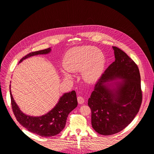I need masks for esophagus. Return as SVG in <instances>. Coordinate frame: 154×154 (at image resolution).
<instances>
[{
  "instance_id": "esophagus-1",
  "label": "esophagus",
  "mask_w": 154,
  "mask_h": 154,
  "mask_svg": "<svg viewBox=\"0 0 154 154\" xmlns=\"http://www.w3.org/2000/svg\"><path fill=\"white\" fill-rule=\"evenodd\" d=\"M77 99H78V103H79V104H82V103H83L85 102L84 98L82 97H81V96L78 97Z\"/></svg>"
}]
</instances>
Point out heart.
I'll list each match as a JSON object with an SVG mask.
<instances>
[{
  "label": "heart",
  "instance_id": "obj_1",
  "mask_svg": "<svg viewBox=\"0 0 154 154\" xmlns=\"http://www.w3.org/2000/svg\"><path fill=\"white\" fill-rule=\"evenodd\" d=\"M105 56L98 47L90 45L75 47L66 52L63 59L65 70L62 75L66 78L72 76L68 73L81 72L82 78L87 83H94L99 79L105 65Z\"/></svg>",
  "mask_w": 154,
  "mask_h": 154
}]
</instances>
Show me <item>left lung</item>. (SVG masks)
<instances>
[{
    "label": "left lung",
    "instance_id": "8db88e82",
    "mask_svg": "<svg viewBox=\"0 0 154 154\" xmlns=\"http://www.w3.org/2000/svg\"><path fill=\"white\" fill-rule=\"evenodd\" d=\"M112 48L115 62L105 71L88 99L92 128L105 136L125 128L138 113L142 102L137 65L120 49Z\"/></svg>",
    "mask_w": 154,
    "mask_h": 154
}]
</instances>
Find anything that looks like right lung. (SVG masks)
<instances>
[{"instance_id": "obj_1", "label": "right lung", "mask_w": 154, "mask_h": 154, "mask_svg": "<svg viewBox=\"0 0 154 154\" xmlns=\"http://www.w3.org/2000/svg\"><path fill=\"white\" fill-rule=\"evenodd\" d=\"M51 48L29 53L23 57L19 63L25 59L38 55L49 54ZM10 85V94L12 110L17 121L29 131L42 137H51L60 133L64 129L68 114L78 105L75 91L65 92L59 99L55 107L47 113L34 116L23 113L15 102Z\"/></svg>"}]
</instances>
